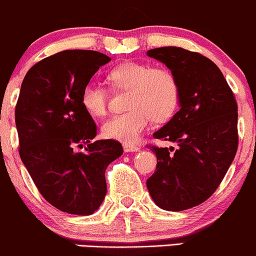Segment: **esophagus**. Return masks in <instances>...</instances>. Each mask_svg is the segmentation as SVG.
Instances as JSON below:
<instances>
[{"label": "esophagus", "instance_id": "34e87169", "mask_svg": "<svg viewBox=\"0 0 256 256\" xmlns=\"http://www.w3.org/2000/svg\"><path fill=\"white\" fill-rule=\"evenodd\" d=\"M123 149H124L126 152H133V151H139L140 146L133 144H124L123 145Z\"/></svg>", "mask_w": 256, "mask_h": 256}]
</instances>
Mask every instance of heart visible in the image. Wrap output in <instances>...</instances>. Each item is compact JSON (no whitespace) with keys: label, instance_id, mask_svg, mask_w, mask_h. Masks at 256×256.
I'll return each mask as SVG.
<instances>
[{"label":"heart","instance_id":"1","mask_svg":"<svg viewBox=\"0 0 256 256\" xmlns=\"http://www.w3.org/2000/svg\"><path fill=\"white\" fill-rule=\"evenodd\" d=\"M107 79L114 89L128 90L127 111L111 116L101 128L104 136L108 139L126 144L136 142L151 118L155 122L170 120L180 104V83L168 68L128 61L114 67ZM80 101L92 116H104L108 106V94L102 85L89 82L82 90Z\"/></svg>","mask_w":256,"mask_h":256}]
</instances>
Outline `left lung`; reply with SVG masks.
Masks as SVG:
<instances>
[{
  "label": "left lung",
  "instance_id": "8db88e82",
  "mask_svg": "<svg viewBox=\"0 0 256 256\" xmlns=\"http://www.w3.org/2000/svg\"><path fill=\"white\" fill-rule=\"evenodd\" d=\"M148 56L177 76L180 110L154 138L178 148L149 145L158 164L146 180L155 204L167 211L200 205L224 180L238 149V106L220 68L208 57L182 48H158Z\"/></svg>",
  "mask_w": 256,
  "mask_h": 256
}]
</instances>
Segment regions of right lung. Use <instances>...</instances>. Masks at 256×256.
Segmentation results:
<instances>
[{"instance_id":"add662e5","label":"right lung","mask_w":256,"mask_h":256,"mask_svg":"<svg viewBox=\"0 0 256 256\" xmlns=\"http://www.w3.org/2000/svg\"><path fill=\"white\" fill-rule=\"evenodd\" d=\"M111 61L98 51L66 50L41 60L26 73L16 106L19 155L52 206L92 215L107 192L105 171L123 152L116 140H92L98 128L82 105L84 85ZM86 144L84 153L76 147Z\"/></svg>"}]
</instances>
